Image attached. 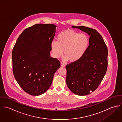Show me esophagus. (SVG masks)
Returning <instances> with one entry per match:
<instances>
[{"label":"esophagus","mask_w":122,"mask_h":122,"mask_svg":"<svg viewBox=\"0 0 122 122\" xmlns=\"http://www.w3.org/2000/svg\"><path fill=\"white\" fill-rule=\"evenodd\" d=\"M61 66L62 67H65V66H66V65H65V64L64 63L61 62Z\"/></svg>","instance_id":"esophagus-1"}]
</instances>
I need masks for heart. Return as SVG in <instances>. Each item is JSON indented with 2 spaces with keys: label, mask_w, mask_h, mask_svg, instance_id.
Returning <instances> with one entry per match:
<instances>
[{
  "label": "heart",
  "mask_w": 122,
  "mask_h": 122,
  "mask_svg": "<svg viewBox=\"0 0 122 122\" xmlns=\"http://www.w3.org/2000/svg\"><path fill=\"white\" fill-rule=\"evenodd\" d=\"M57 41L54 40L51 47L54 56H61L64 51L65 59L71 62L79 60L87 51L90 44L88 36L71 29L64 31L57 36Z\"/></svg>",
  "instance_id": "obj_1"
}]
</instances>
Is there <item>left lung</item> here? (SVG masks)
Masks as SVG:
<instances>
[{
  "mask_svg": "<svg viewBox=\"0 0 122 122\" xmlns=\"http://www.w3.org/2000/svg\"><path fill=\"white\" fill-rule=\"evenodd\" d=\"M87 33L90 44L84 56L66 66V83L76 95L85 96L95 91L102 82L107 68V47L96 30L84 26H72Z\"/></svg>",
  "mask_w": 122,
  "mask_h": 122,
  "instance_id": "8db88e82",
  "label": "left lung"
}]
</instances>
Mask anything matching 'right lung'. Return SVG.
<instances>
[{"mask_svg": "<svg viewBox=\"0 0 122 122\" xmlns=\"http://www.w3.org/2000/svg\"><path fill=\"white\" fill-rule=\"evenodd\" d=\"M56 27L54 24H37L26 28L13 47L14 77L22 89L30 95L45 93L60 67L59 61L50 55Z\"/></svg>", "mask_w": 122, "mask_h": 122, "instance_id": "obj_1", "label": "right lung"}]
</instances>
